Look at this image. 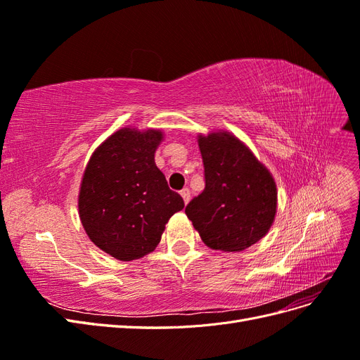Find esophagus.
<instances>
[{
  "label": "esophagus",
  "instance_id": "1",
  "mask_svg": "<svg viewBox=\"0 0 360 360\" xmlns=\"http://www.w3.org/2000/svg\"><path fill=\"white\" fill-rule=\"evenodd\" d=\"M180 195H181V198H183L184 204H188L189 200H191V192H189V189H183V191L180 192Z\"/></svg>",
  "mask_w": 360,
  "mask_h": 360
}]
</instances>
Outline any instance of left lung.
<instances>
[{"instance_id":"obj_1","label":"left lung","mask_w":360,"mask_h":360,"mask_svg":"<svg viewBox=\"0 0 360 360\" xmlns=\"http://www.w3.org/2000/svg\"><path fill=\"white\" fill-rule=\"evenodd\" d=\"M205 188L186 205V216L212 249L237 252L274 225L278 189L250 148L226 130L198 135Z\"/></svg>"}]
</instances>
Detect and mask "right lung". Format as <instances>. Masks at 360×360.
I'll use <instances>...</instances> for the list:
<instances>
[{
  "instance_id": "1",
  "label": "right lung",
  "mask_w": 360,
  "mask_h": 360,
  "mask_svg": "<svg viewBox=\"0 0 360 360\" xmlns=\"http://www.w3.org/2000/svg\"><path fill=\"white\" fill-rule=\"evenodd\" d=\"M159 129L123 127L97 147L82 174L79 219L90 240L120 261L153 252L184 202L168 188L155 153Z\"/></svg>"
}]
</instances>
